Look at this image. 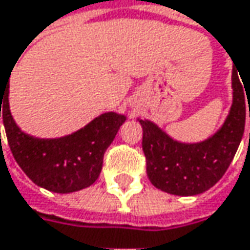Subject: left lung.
Here are the masks:
<instances>
[{"label":"left lung","instance_id":"obj_1","mask_svg":"<svg viewBox=\"0 0 250 250\" xmlns=\"http://www.w3.org/2000/svg\"><path fill=\"white\" fill-rule=\"evenodd\" d=\"M238 69V68H236ZM233 67V100L222 127L199 143L173 140L150 120H139L143 127V151L151 185L177 196H194L209 190L220 180L232 163L245 131V119L250 85H245ZM250 117V105H249Z\"/></svg>","mask_w":250,"mask_h":250}]
</instances>
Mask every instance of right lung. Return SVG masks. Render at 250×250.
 Segmentation results:
<instances>
[{
    "label": "right lung",
    "instance_id": "add662e5",
    "mask_svg": "<svg viewBox=\"0 0 250 250\" xmlns=\"http://www.w3.org/2000/svg\"><path fill=\"white\" fill-rule=\"evenodd\" d=\"M8 93L7 81L0 85V117L2 114L12 156L22 171L37 186L50 192L71 193L91 186L100 176L104 153L125 122V116L114 111L103 113L68 136L38 139L24 133L14 122Z\"/></svg>",
    "mask_w": 250,
    "mask_h": 250
}]
</instances>
